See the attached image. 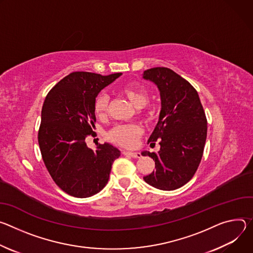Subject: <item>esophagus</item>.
Here are the masks:
<instances>
[{"label":"esophagus","instance_id":"34e87169","mask_svg":"<svg viewBox=\"0 0 253 253\" xmlns=\"http://www.w3.org/2000/svg\"><path fill=\"white\" fill-rule=\"evenodd\" d=\"M124 155L129 156V157H131V158H141V157H142L141 153H137V152H127V151H124Z\"/></svg>","mask_w":253,"mask_h":253}]
</instances>
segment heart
<instances>
[{"label":"heart","mask_w":253,"mask_h":253,"mask_svg":"<svg viewBox=\"0 0 253 253\" xmlns=\"http://www.w3.org/2000/svg\"><path fill=\"white\" fill-rule=\"evenodd\" d=\"M120 92L125 95L130 103L139 108L143 107L149 99V90L142 83H128L120 88ZM108 96L105 93H100L94 100V114L97 118L103 119L107 114ZM142 134V128L136 125H120L116 126L108 132V138L111 142L122 147H132L136 139Z\"/></svg>","instance_id":"b5f03b06"}]
</instances>
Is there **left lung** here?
<instances>
[{
	"mask_svg": "<svg viewBox=\"0 0 253 253\" xmlns=\"http://www.w3.org/2000/svg\"><path fill=\"white\" fill-rule=\"evenodd\" d=\"M143 78L158 86L162 104L148 141L152 146L159 139L160 151L142 153L155 161L156 170L144 180L160 190H176L192 179L201 162L207 136L205 112L197 90L172 69L151 68Z\"/></svg>",
	"mask_w": 253,
	"mask_h": 253,
	"instance_id": "left-lung-1",
	"label": "left lung"
}]
</instances>
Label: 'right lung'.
<instances>
[{"label":"right lung","instance_id":"add662e5","mask_svg":"<svg viewBox=\"0 0 253 253\" xmlns=\"http://www.w3.org/2000/svg\"><path fill=\"white\" fill-rule=\"evenodd\" d=\"M121 75L72 72L56 84L43 103L38 131L42 159L56 185L73 197L87 198L100 192L112 163L121 156L108 143L95 151L85 143L94 133L95 97Z\"/></svg>","mask_w":253,"mask_h":253}]
</instances>
